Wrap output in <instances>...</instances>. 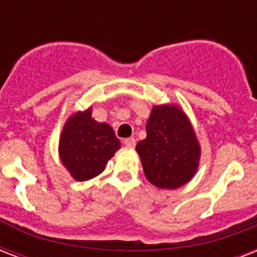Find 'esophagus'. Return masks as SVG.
Listing matches in <instances>:
<instances>
[{
  "label": "esophagus",
  "mask_w": 257,
  "mask_h": 257,
  "mask_svg": "<svg viewBox=\"0 0 257 257\" xmlns=\"http://www.w3.org/2000/svg\"><path fill=\"white\" fill-rule=\"evenodd\" d=\"M124 145L125 147H128V148H135V145H136V140H135L133 137H128V139H125L124 140Z\"/></svg>",
  "instance_id": "obj_1"
}]
</instances>
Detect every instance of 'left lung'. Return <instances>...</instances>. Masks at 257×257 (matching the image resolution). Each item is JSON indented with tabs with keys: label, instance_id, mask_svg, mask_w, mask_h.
<instances>
[{
	"label": "left lung",
	"instance_id": "8db88e82",
	"mask_svg": "<svg viewBox=\"0 0 257 257\" xmlns=\"http://www.w3.org/2000/svg\"><path fill=\"white\" fill-rule=\"evenodd\" d=\"M136 151L147 179L159 188L176 189L193 177L200 147L189 121L171 105L155 106L147 122V137Z\"/></svg>",
	"mask_w": 257,
	"mask_h": 257
}]
</instances>
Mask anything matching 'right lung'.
Masks as SVG:
<instances>
[{
	"label": "right lung",
	"mask_w": 257,
	"mask_h": 257,
	"mask_svg": "<svg viewBox=\"0 0 257 257\" xmlns=\"http://www.w3.org/2000/svg\"><path fill=\"white\" fill-rule=\"evenodd\" d=\"M120 147L113 129L105 122L93 120L88 109L70 117L64 126L60 157L74 179L85 181L100 175Z\"/></svg>",
	"instance_id": "1"
}]
</instances>
